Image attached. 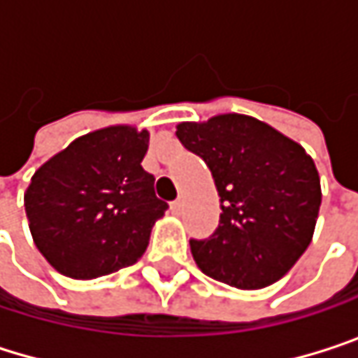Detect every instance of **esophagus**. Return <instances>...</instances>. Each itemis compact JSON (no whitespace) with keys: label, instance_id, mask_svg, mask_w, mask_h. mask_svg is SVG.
Segmentation results:
<instances>
[{"label":"esophagus","instance_id":"1","mask_svg":"<svg viewBox=\"0 0 358 358\" xmlns=\"http://www.w3.org/2000/svg\"><path fill=\"white\" fill-rule=\"evenodd\" d=\"M170 209H172V213H176V215H178L180 211H182V201H180V199H176V201H172Z\"/></svg>","mask_w":358,"mask_h":358}]
</instances>
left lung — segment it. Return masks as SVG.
I'll return each mask as SVG.
<instances>
[{"mask_svg":"<svg viewBox=\"0 0 358 358\" xmlns=\"http://www.w3.org/2000/svg\"><path fill=\"white\" fill-rule=\"evenodd\" d=\"M180 143L199 155L220 194V226L190 241L203 273L243 290L278 282L313 238L322 186L307 151L265 122L224 113L182 122Z\"/></svg>","mask_w":358,"mask_h":358,"instance_id":"8db88e82","label":"left lung"}]
</instances>
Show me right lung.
<instances>
[{"mask_svg": "<svg viewBox=\"0 0 358 358\" xmlns=\"http://www.w3.org/2000/svg\"><path fill=\"white\" fill-rule=\"evenodd\" d=\"M149 132L109 126L45 162L24 192L36 249L53 269L93 280L136 263L168 203L141 162Z\"/></svg>", "mask_w": 358, "mask_h": 358, "instance_id": "obj_1", "label": "right lung"}]
</instances>
